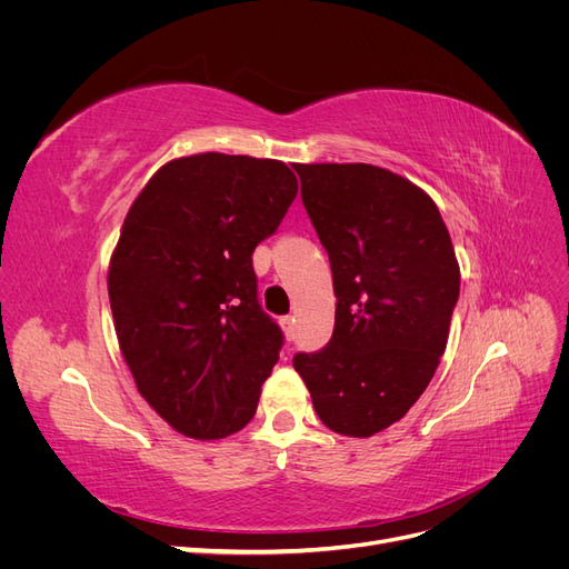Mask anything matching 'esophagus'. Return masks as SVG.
<instances>
[{"mask_svg":"<svg viewBox=\"0 0 569 569\" xmlns=\"http://www.w3.org/2000/svg\"><path fill=\"white\" fill-rule=\"evenodd\" d=\"M295 325H297L295 316H284V318H280V327H282V332H284V337H287L289 341L295 339Z\"/></svg>","mask_w":569,"mask_h":569,"instance_id":"esophagus-1","label":"esophagus"}]
</instances>
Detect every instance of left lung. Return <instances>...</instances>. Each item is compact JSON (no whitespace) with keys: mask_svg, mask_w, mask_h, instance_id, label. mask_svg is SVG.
<instances>
[{"mask_svg":"<svg viewBox=\"0 0 569 569\" xmlns=\"http://www.w3.org/2000/svg\"><path fill=\"white\" fill-rule=\"evenodd\" d=\"M301 199L330 256L335 332L297 353L318 418L372 437L416 403L446 351L460 268L437 203L370 163H297Z\"/></svg>","mask_w":569,"mask_h":569,"instance_id":"1","label":"left lung"}]
</instances>
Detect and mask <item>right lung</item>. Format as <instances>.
I'll return each mask as SVG.
<instances>
[{
	"label": "right lung",
	"instance_id": "obj_1",
	"mask_svg": "<svg viewBox=\"0 0 569 569\" xmlns=\"http://www.w3.org/2000/svg\"><path fill=\"white\" fill-rule=\"evenodd\" d=\"M299 192L274 159L206 151L161 166L109 263L120 353L176 432L211 441L256 412L282 330L258 303L251 253Z\"/></svg>",
	"mask_w": 569,
	"mask_h": 569
}]
</instances>
